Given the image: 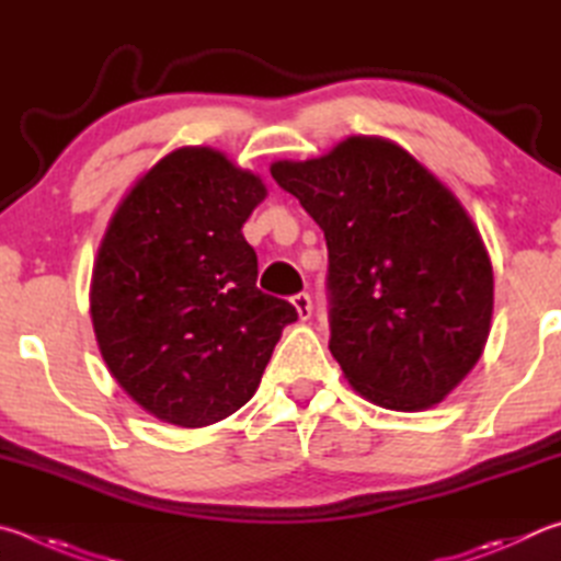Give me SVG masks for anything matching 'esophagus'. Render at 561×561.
<instances>
[{
  "instance_id": "obj_1",
  "label": "esophagus",
  "mask_w": 561,
  "mask_h": 561,
  "mask_svg": "<svg viewBox=\"0 0 561 561\" xmlns=\"http://www.w3.org/2000/svg\"><path fill=\"white\" fill-rule=\"evenodd\" d=\"M290 302H293V306H296L300 320H310V316H312V300H310L308 293H298V296L290 298Z\"/></svg>"
}]
</instances>
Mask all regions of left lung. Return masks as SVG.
I'll return each mask as SVG.
<instances>
[{"mask_svg": "<svg viewBox=\"0 0 561 561\" xmlns=\"http://www.w3.org/2000/svg\"><path fill=\"white\" fill-rule=\"evenodd\" d=\"M271 174L325 231L330 352L350 385L385 409L438 404L493 318V265L463 206L379 137Z\"/></svg>", "mask_w": 561, "mask_h": 561, "instance_id": "8db88e82", "label": "left lung"}]
</instances>
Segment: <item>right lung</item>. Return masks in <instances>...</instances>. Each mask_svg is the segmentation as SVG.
I'll return each mask as SVG.
<instances>
[{"instance_id":"obj_1","label":"right lung","mask_w":561,"mask_h":561,"mask_svg":"<svg viewBox=\"0 0 561 561\" xmlns=\"http://www.w3.org/2000/svg\"><path fill=\"white\" fill-rule=\"evenodd\" d=\"M265 196L209 147L157 162L98 249L91 318L107 369L152 416L182 428L231 416L259 389L298 310L255 288L241 226Z\"/></svg>"}]
</instances>
